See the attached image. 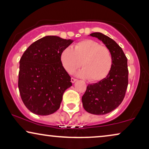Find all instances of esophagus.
Instances as JSON below:
<instances>
[{
    "label": "esophagus",
    "instance_id": "34e87169",
    "mask_svg": "<svg viewBox=\"0 0 149 149\" xmlns=\"http://www.w3.org/2000/svg\"><path fill=\"white\" fill-rule=\"evenodd\" d=\"M77 80V79H75V78H73V77H72V78H71V82L72 83H74L75 81H76Z\"/></svg>",
    "mask_w": 149,
    "mask_h": 149
}]
</instances>
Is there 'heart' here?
Here are the masks:
<instances>
[{
  "mask_svg": "<svg viewBox=\"0 0 149 149\" xmlns=\"http://www.w3.org/2000/svg\"><path fill=\"white\" fill-rule=\"evenodd\" d=\"M60 60L62 66L68 73H72L82 66L83 69L79 74L86 77L91 82L104 79L113 66V57L109 48L91 39L77 42L73 49L65 48L61 52Z\"/></svg>",
  "mask_w": 149,
  "mask_h": 149,
  "instance_id": "1",
  "label": "heart"
}]
</instances>
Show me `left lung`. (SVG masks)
<instances>
[{
	"instance_id": "1",
	"label": "left lung",
	"mask_w": 149,
	"mask_h": 149,
	"mask_svg": "<svg viewBox=\"0 0 149 149\" xmlns=\"http://www.w3.org/2000/svg\"><path fill=\"white\" fill-rule=\"evenodd\" d=\"M91 36L97 38L109 48L113 57V66L102 81L88 85L82 97L84 109L93 115L111 113L121 104L128 85L127 59L121 47L109 36L94 32Z\"/></svg>"
}]
</instances>
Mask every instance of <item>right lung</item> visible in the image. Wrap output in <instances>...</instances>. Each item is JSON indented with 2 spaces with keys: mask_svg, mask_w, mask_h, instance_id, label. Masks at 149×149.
<instances>
[{
  "mask_svg": "<svg viewBox=\"0 0 149 149\" xmlns=\"http://www.w3.org/2000/svg\"><path fill=\"white\" fill-rule=\"evenodd\" d=\"M72 40L47 36L30 45L19 61L18 87L26 108L38 115L58 111L64 92L72 85L62 66L61 52Z\"/></svg>",
  "mask_w": 149,
  "mask_h": 149,
  "instance_id": "1",
  "label": "right lung"
}]
</instances>
